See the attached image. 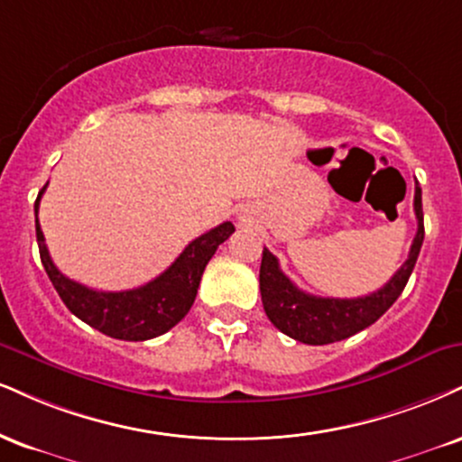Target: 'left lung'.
Returning a JSON list of instances; mask_svg holds the SVG:
<instances>
[{
    "label": "left lung",
    "instance_id": "1",
    "mask_svg": "<svg viewBox=\"0 0 462 462\" xmlns=\"http://www.w3.org/2000/svg\"><path fill=\"white\" fill-rule=\"evenodd\" d=\"M413 208L418 217V235L413 238L409 258L385 286L368 297L333 299L314 297L299 291L282 273L275 255L264 247L263 264H260V294L269 320L288 337L312 346L346 340L379 320L402 294L424 243V213H421V189L418 182H415Z\"/></svg>",
    "mask_w": 462,
    "mask_h": 462
}]
</instances>
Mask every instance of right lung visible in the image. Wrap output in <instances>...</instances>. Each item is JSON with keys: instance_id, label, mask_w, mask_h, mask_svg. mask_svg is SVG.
<instances>
[{"instance_id": "1", "label": "right lung", "mask_w": 462, "mask_h": 462, "mask_svg": "<svg viewBox=\"0 0 462 462\" xmlns=\"http://www.w3.org/2000/svg\"><path fill=\"white\" fill-rule=\"evenodd\" d=\"M44 189L47 185L41 189L34 204L36 238L44 271H47L60 299L77 319L116 340H152L185 319L196 301L199 280H202L208 260L213 258L217 247L235 232V226L230 221H224L208 230L207 235L198 236L171 263L170 269H165L146 286L122 292L92 291V288L77 284L64 273H60L49 255L41 224H38V204H41Z\"/></svg>"}]
</instances>
